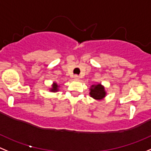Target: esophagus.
Masks as SVG:
<instances>
[{
    "label": "esophagus",
    "mask_w": 151,
    "mask_h": 151,
    "mask_svg": "<svg viewBox=\"0 0 151 151\" xmlns=\"http://www.w3.org/2000/svg\"><path fill=\"white\" fill-rule=\"evenodd\" d=\"M73 78H74V80H76V81L77 80H79V76H77V75H75Z\"/></svg>",
    "instance_id": "esophagus-1"
}]
</instances>
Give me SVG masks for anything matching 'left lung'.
I'll return each instance as SVG.
<instances>
[{"mask_svg": "<svg viewBox=\"0 0 151 151\" xmlns=\"http://www.w3.org/2000/svg\"><path fill=\"white\" fill-rule=\"evenodd\" d=\"M90 96L96 100H102L107 95L104 87L101 84H93L90 89Z\"/></svg>", "mask_w": 151, "mask_h": 151, "instance_id": "1", "label": "left lung"}]
</instances>
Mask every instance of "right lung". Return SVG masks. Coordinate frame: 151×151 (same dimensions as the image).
Returning a JSON list of instances; mask_svg holds the SVG:
<instances>
[{
    "mask_svg": "<svg viewBox=\"0 0 151 151\" xmlns=\"http://www.w3.org/2000/svg\"><path fill=\"white\" fill-rule=\"evenodd\" d=\"M60 87V85H58V84L55 82L52 83V87L50 89V92H52V93H55V92L58 91V88Z\"/></svg>",
    "mask_w": 151,
    "mask_h": 151,
    "instance_id": "add662e5",
    "label": "right lung"
}]
</instances>
